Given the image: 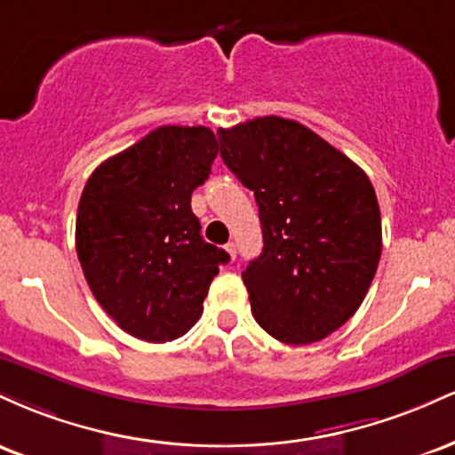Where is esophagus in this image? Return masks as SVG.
<instances>
[{"label":"esophagus","mask_w":455,"mask_h":455,"mask_svg":"<svg viewBox=\"0 0 455 455\" xmlns=\"http://www.w3.org/2000/svg\"><path fill=\"white\" fill-rule=\"evenodd\" d=\"M224 250L228 252V259H231V260L237 259V245H235L233 242H228L227 245H224Z\"/></svg>","instance_id":"esophagus-1"}]
</instances>
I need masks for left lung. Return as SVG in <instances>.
Returning a JSON list of instances; mask_svg holds the SVG:
<instances>
[{
	"label": "left lung",
	"instance_id": "left-lung-1",
	"mask_svg": "<svg viewBox=\"0 0 455 455\" xmlns=\"http://www.w3.org/2000/svg\"><path fill=\"white\" fill-rule=\"evenodd\" d=\"M218 139L259 205L263 252L242 271L254 318L284 344L323 340L357 312L377 274V192L351 158L293 119H250Z\"/></svg>",
	"mask_w": 455,
	"mask_h": 455
}]
</instances>
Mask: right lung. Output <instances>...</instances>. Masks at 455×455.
Segmentation results:
<instances>
[{
  "label": "right lung",
  "instance_id": "right-lung-1",
  "mask_svg": "<svg viewBox=\"0 0 455 455\" xmlns=\"http://www.w3.org/2000/svg\"><path fill=\"white\" fill-rule=\"evenodd\" d=\"M218 156L205 126H160L93 171L76 213V254L96 301L139 340L166 342L198 321L228 263L201 237L190 196Z\"/></svg>",
  "mask_w": 455,
  "mask_h": 455
}]
</instances>
